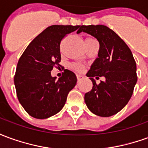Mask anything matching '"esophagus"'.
Here are the masks:
<instances>
[{
	"label": "esophagus",
	"mask_w": 148,
	"mask_h": 148,
	"mask_svg": "<svg viewBox=\"0 0 148 148\" xmlns=\"http://www.w3.org/2000/svg\"><path fill=\"white\" fill-rule=\"evenodd\" d=\"M82 77V75H80V74H77V81H79Z\"/></svg>",
	"instance_id": "esophagus-1"
}]
</instances>
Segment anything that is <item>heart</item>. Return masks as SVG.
Masks as SVG:
<instances>
[{
  "mask_svg": "<svg viewBox=\"0 0 148 148\" xmlns=\"http://www.w3.org/2000/svg\"><path fill=\"white\" fill-rule=\"evenodd\" d=\"M90 39H90V38H88L86 40H90ZM71 68L72 69H74V71H78V72H81V71H83V66H82L81 65L78 64H72L71 65Z\"/></svg>",
  "mask_w": 148,
  "mask_h": 148,
  "instance_id": "b5f03b06",
  "label": "heart"
}]
</instances>
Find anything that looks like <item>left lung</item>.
I'll use <instances>...</instances> for the list:
<instances>
[{
	"instance_id": "left-lung-1",
	"label": "left lung",
	"mask_w": 148,
	"mask_h": 148,
	"mask_svg": "<svg viewBox=\"0 0 148 148\" xmlns=\"http://www.w3.org/2000/svg\"><path fill=\"white\" fill-rule=\"evenodd\" d=\"M90 34L99 42L98 57L91 65L87 77L93 88L85 94V102L93 114L108 117L124 108L133 93L137 82L136 64L124 40L105 25H82L77 33ZM105 77L97 85L93 78Z\"/></svg>"
}]
</instances>
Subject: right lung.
Listing matches in <instances>:
<instances>
[{
    "mask_svg": "<svg viewBox=\"0 0 148 148\" xmlns=\"http://www.w3.org/2000/svg\"><path fill=\"white\" fill-rule=\"evenodd\" d=\"M80 25H52L30 42L19 59L14 77L18 100L31 116L47 119L63 108L69 92L77 83L74 72L65 70L56 80L51 72L60 66V42Z\"/></svg>",
    "mask_w": 148,
    "mask_h": 148,
    "instance_id": "obj_1",
    "label": "right lung"
}]
</instances>
